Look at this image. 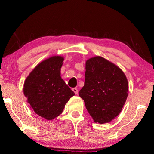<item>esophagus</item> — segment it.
<instances>
[{"label": "esophagus", "instance_id": "34e87169", "mask_svg": "<svg viewBox=\"0 0 154 154\" xmlns=\"http://www.w3.org/2000/svg\"><path fill=\"white\" fill-rule=\"evenodd\" d=\"M72 90L73 91V92H74V93L75 94H78V92H79V90H78V89L76 88H72Z\"/></svg>", "mask_w": 154, "mask_h": 154}]
</instances>
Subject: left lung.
Wrapping results in <instances>:
<instances>
[{
  "instance_id": "left-lung-1",
  "label": "left lung",
  "mask_w": 154,
  "mask_h": 154,
  "mask_svg": "<svg viewBox=\"0 0 154 154\" xmlns=\"http://www.w3.org/2000/svg\"><path fill=\"white\" fill-rule=\"evenodd\" d=\"M84 86L79 96L95 123H110L121 113L128 95L123 71L104 57L96 56L85 63Z\"/></svg>"
}]
</instances>
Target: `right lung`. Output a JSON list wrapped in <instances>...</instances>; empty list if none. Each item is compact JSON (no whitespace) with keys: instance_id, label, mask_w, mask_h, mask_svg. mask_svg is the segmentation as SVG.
<instances>
[{"instance_id":"obj_1","label":"right lung","mask_w":154,"mask_h":154,"mask_svg":"<svg viewBox=\"0 0 154 154\" xmlns=\"http://www.w3.org/2000/svg\"><path fill=\"white\" fill-rule=\"evenodd\" d=\"M64 57L52 56L40 62L26 77L24 94L34 112L46 120L60 116L75 93L61 78Z\"/></svg>"}]
</instances>
